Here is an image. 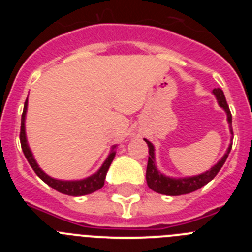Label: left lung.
I'll return each mask as SVG.
<instances>
[{
  "label": "left lung",
  "instance_id": "obj_1",
  "mask_svg": "<svg viewBox=\"0 0 252 252\" xmlns=\"http://www.w3.org/2000/svg\"><path fill=\"white\" fill-rule=\"evenodd\" d=\"M213 94L216 95L220 106L226 111L227 113V120H228V124H230L231 133L233 135L232 131V115H231L230 107L227 104L226 97L223 94V91L221 88H215L213 90ZM146 144L149 146V160H148V168H146V182H148V186L151 190L154 192L160 193V194L165 195H182V194H188V193H192L197 189L202 188L203 186H206L207 183H209L216 175L218 174V171L221 170V168L223 166L224 161H226L228 154H230L231 148H232V144L230 145L227 153L224 154V157L222 158L220 161L213 166L211 170L206 171L203 174H199L197 177H189V178H180V179H174V178H169L162 175L160 171H158L157 166H155V162H154V146L150 141L145 139Z\"/></svg>",
  "mask_w": 252,
  "mask_h": 252
}]
</instances>
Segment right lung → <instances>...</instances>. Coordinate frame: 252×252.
I'll use <instances>...</instances> for the list:
<instances>
[{
  "label": "right lung",
  "instance_id": "1",
  "mask_svg": "<svg viewBox=\"0 0 252 252\" xmlns=\"http://www.w3.org/2000/svg\"><path fill=\"white\" fill-rule=\"evenodd\" d=\"M26 110H28V99L25 101V104H24V111H22L21 116V128H20V142H21V148L22 151H24V155L28 159L29 164L31 165V168L34 169V171L36 173L37 177L40 179L45 182L48 186H50L51 188H54L58 192L63 193V194L66 195H73V197H77V195H86L91 194V193L98 190L103 187L104 184V178H106L107 170L110 168L111 162H112L113 158H115V150L111 151V154L108 155V158L106 159V161L103 162V165L101 166L95 174L91 175V177L86 178L83 180H58L53 179L49 175H46L41 169L39 168V165L35 161L32 154H31L30 149L28 146V141H26V133H25V115ZM115 149V146H113Z\"/></svg>",
  "mask_w": 252,
  "mask_h": 252
}]
</instances>
